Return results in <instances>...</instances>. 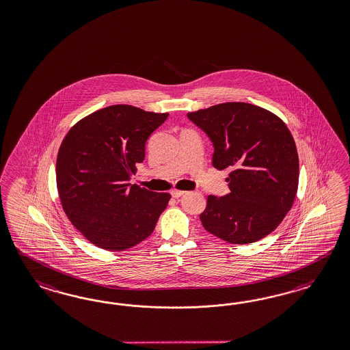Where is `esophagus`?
<instances>
[{
  "instance_id": "obj_1",
  "label": "esophagus",
  "mask_w": 350,
  "mask_h": 350,
  "mask_svg": "<svg viewBox=\"0 0 350 350\" xmlns=\"http://www.w3.org/2000/svg\"><path fill=\"white\" fill-rule=\"evenodd\" d=\"M170 193H172V196L173 198H180L182 196L183 193H185V191L177 190V189H173V190L170 191Z\"/></svg>"
}]
</instances>
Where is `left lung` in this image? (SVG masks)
I'll return each instance as SVG.
<instances>
[{"label":"left lung","instance_id":"8db88e82","mask_svg":"<svg viewBox=\"0 0 350 350\" xmlns=\"http://www.w3.org/2000/svg\"><path fill=\"white\" fill-rule=\"evenodd\" d=\"M187 117L212 139L214 168L231 170V192L208 196L204 228L231 244H252L275 231L299 183L297 145L282 119L246 103H223Z\"/></svg>","mask_w":350,"mask_h":350}]
</instances>
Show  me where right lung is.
<instances>
[{"mask_svg": "<svg viewBox=\"0 0 350 350\" xmlns=\"http://www.w3.org/2000/svg\"><path fill=\"white\" fill-rule=\"evenodd\" d=\"M168 113L111 105L81 119L57 152L56 185L68 219L85 239L109 252H123L152 233L170 199L131 185L145 159L148 136Z\"/></svg>", "mask_w": 350, "mask_h": 350, "instance_id": "right-lung-1", "label": "right lung"}]
</instances>
